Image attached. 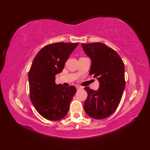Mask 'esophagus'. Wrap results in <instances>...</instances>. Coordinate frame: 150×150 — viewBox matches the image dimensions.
<instances>
[{"label": "esophagus", "instance_id": "esophagus-1", "mask_svg": "<svg viewBox=\"0 0 150 150\" xmlns=\"http://www.w3.org/2000/svg\"><path fill=\"white\" fill-rule=\"evenodd\" d=\"M76 88L77 89H80V88H82V87H81V86H79V85H77L76 86Z\"/></svg>", "mask_w": 150, "mask_h": 150}]
</instances>
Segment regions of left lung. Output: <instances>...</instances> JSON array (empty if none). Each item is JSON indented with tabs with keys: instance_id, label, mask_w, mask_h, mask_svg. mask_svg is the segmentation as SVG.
Returning a JSON list of instances; mask_svg holds the SVG:
<instances>
[{
	"instance_id": "left-lung-1",
	"label": "left lung",
	"mask_w": 150,
	"mask_h": 150,
	"mask_svg": "<svg viewBox=\"0 0 150 150\" xmlns=\"http://www.w3.org/2000/svg\"><path fill=\"white\" fill-rule=\"evenodd\" d=\"M81 45L91 59L89 74L99 82L96 91L84 88L88 97L84 110L92 118H106L116 111L123 94L126 85L124 62L115 50L103 43Z\"/></svg>"
}]
</instances>
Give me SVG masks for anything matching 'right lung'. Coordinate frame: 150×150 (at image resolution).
<instances>
[{
  "instance_id": "add662e5",
  "label": "right lung",
  "mask_w": 150,
  "mask_h": 150,
  "mask_svg": "<svg viewBox=\"0 0 150 150\" xmlns=\"http://www.w3.org/2000/svg\"><path fill=\"white\" fill-rule=\"evenodd\" d=\"M79 43L56 42L46 45L34 57L29 72V96L37 111L44 118L57 121L69 111L76 92L74 86L66 88L56 84L55 76Z\"/></svg>"
}]
</instances>
